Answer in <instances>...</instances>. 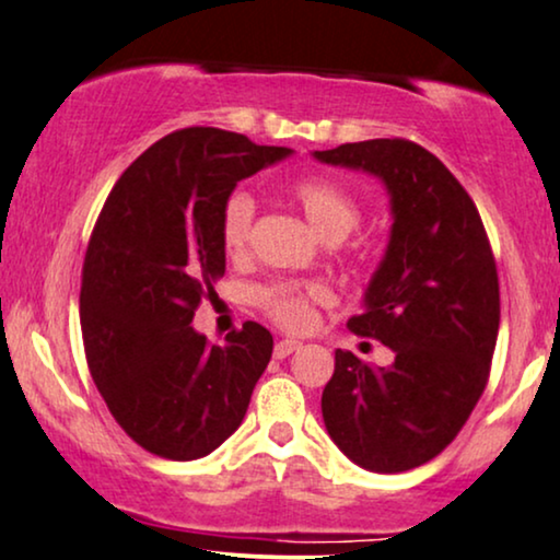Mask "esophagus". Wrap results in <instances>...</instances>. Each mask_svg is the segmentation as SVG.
Masks as SVG:
<instances>
[{
	"label": "esophagus",
	"instance_id": "esophagus-1",
	"mask_svg": "<svg viewBox=\"0 0 560 560\" xmlns=\"http://www.w3.org/2000/svg\"><path fill=\"white\" fill-rule=\"evenodd\" d=\"M298 347H301V342H298V339H280V342L275 345V358H278V360L288 358V354H293Z\"/></svg>",
	"mask_w": 560,
	"mask_h": 560
}]
</instances>
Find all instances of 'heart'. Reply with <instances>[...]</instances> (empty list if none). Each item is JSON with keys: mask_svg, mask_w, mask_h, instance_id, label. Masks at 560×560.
<instances>
[{"mask_svg": "<svg viewBox=\"0 0 560 560\" xmlns=\"http://www.w3.org/2000/svg\"><path fill=\"white\" fill-rule=\"evenodd\" d=\"M290 195L301 206L303 215L318 231V236L329 244L347 238L360 223V206L342 185L324 177H303L290 187ZM254 198L246 190H236L223 202L221 238L229 254H244L252 236ZM324 295L322 288H301L280 282L267 285L257 293L259 306L285 329L301 331L314 322V301Z\"/></svg>", "mask_w": 560, "mask_h": 560, "instance_id": "b5f03b06", "label": "heart"}]
</instances>
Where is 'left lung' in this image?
<instances>
[{
  "instance_id": "left-lung-1",
  "label": "left lung",
  "mask_w": 560,
  "mask_h": 560,
  "mask_svg": "<svg viewBox=\"0 0 560 560\" xmlns=\"http://www.w3.org/2000/svg\"><path fill=\"white\" fill-rule=\"evenodd\" d=\"M314 159L373 174L390 198L386 254L347 326L396 360L370 368L337 350L322 413L352 463L401 474L440 455L483 394L499 334L497 262L470 195L419 143L373 138Z\"/></svg>"
}]
</instances>
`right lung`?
<instances>
[{
    "label": "right lung",
    "instance_id": "right-lung-1",
    "mask_svg": "<svg viewBox=\"0 0 560 560\" xmlns=\"http://www.w3.org/2000/svg\"><path fill=\"white\" fill-rule=\"evenodd\" d=\"M290 154L221 128L174 130L107 195L86 246L79 322L94 386L149 453L206 457L249 409L272 334L246 322L210 347L192 316L226 272L223 202Z\"/></svg>",
    "mask_w": 560,
    "mask_h": 560
}]
</instances>
